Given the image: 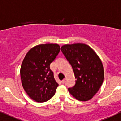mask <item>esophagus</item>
<instances>
[{
	"instance_id": "esophagus-1",
	"label": "esophagus",
	"mask_w": 121,
	"mask_h": 121,
	"mask_svg": "<svg viewBox=\"0 0 121 121\" xmlns=\"http://www.w3.org/2000/svg\"><path fill=\"white\" fill-rule=\"evenodd\" d=\"M65 79L61 81V83H63V84H64V83H65Z\"/></svg>"
}]
</instances>
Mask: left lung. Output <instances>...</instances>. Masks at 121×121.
I'll use <instances>...</instances> for the list:
<instances>
[{"label":"left lung","mask_w":121,"mask_h":121,"mask_svg":"<svg viewBox=\"0 0 121 121\" xmlns=\"http://www.w3.org/2000/svg\"><path fill=\"white\" fill-rule=\"evenodd\" d=\"M62 52L71 64L76 81L69 88L70 94L80 101H87L98 92L104 81V67L96 52L87 45H63Z\"/></svg>","instance_id":"obj_1"}]
</instances>
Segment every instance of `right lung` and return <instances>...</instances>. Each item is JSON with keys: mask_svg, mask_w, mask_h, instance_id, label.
Masks as SVG:
<instances>
[{"mask_svg": "<svg viewBox=\"0 0 121 121\" xmlns=\"http://www.w3.org/2000/svg\"><path fill=\"white\" fill-rule=\"evenodd\" d=\"M60 49L57 44L38 45L29 50L23 59L20 71L22 86L27 95L37 102L50 100L56 93L58 84L50 65Z\"/></svg>", "mask_w": 121, "mask_h": 121, "instance_id": "1", "label": "right lung"}]
</instances>
